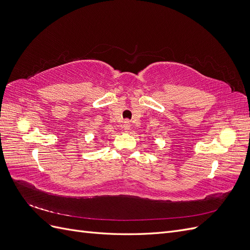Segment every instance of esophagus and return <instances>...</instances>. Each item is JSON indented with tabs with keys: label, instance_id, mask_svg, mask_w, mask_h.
Listing matches in <instances>:
<instances>
[{
	"label": "esophagus",
	"instance_id": "esophagus-1",
	"mask_svg": "<svg viewBox=\"0 0 250 250\" xmlns=\"http://www.w3.org/2000/svg\"><path fill=\"white\" fill-rule=\"evenodd\" d=\"M122 128H123L124 130H129V129H130V123H129V121H124L123 125H122Z\"/></svg>",
	"mask_w": 250,
	"mask_h": 250
}]
</instances>
